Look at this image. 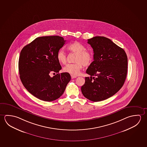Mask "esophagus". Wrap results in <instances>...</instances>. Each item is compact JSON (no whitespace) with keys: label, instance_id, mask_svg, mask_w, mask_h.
Listing matches in <instances>:
<instances>
[{"label":"esophagus","instance_id":"obj_1","mask_svg":"<svg viewBox=\"0 0 147 147\" xmlns=\"http://www.w3.org/2000/svg\"><path fill=\"white\" fill-rule=\"evenodd\" d=\"M71 78H72V79H73V78H76V77H77L76 76H75V75H71Z\"/></svg>","mask_w":147,"mask_h":147}]
</instances>
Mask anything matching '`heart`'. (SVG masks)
<instances>
[{
	"label": "heart",
	"mask_w": 147,
	"mask_h": 147,
	"mask_svg": "<svg viewBox=\"0 0 147 147\" xmlns=\"http://www.w3.org/2000/svg\"><path fill=\"white\" fill-rule=\"evenodd\" d=\"M67 49L71 52L77 53L74 63H69L63 68L65 72L76 75L80 74V71L84 66L91 65L93 60V54L91 51L86 50L84 46L78 42H74L67 47ZM58 62L65 64L67 62V55L64 51L60 49L58 51L56 55Z\"/></svg>",
	"instance_id": "heart-1"
}]
</instances>
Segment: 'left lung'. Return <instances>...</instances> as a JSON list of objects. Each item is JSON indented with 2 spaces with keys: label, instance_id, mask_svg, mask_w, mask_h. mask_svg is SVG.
Here are the masks:
<instances>
[{
  "label": "left lung",
  "instance_id": "1",
  "mask_svg": "<svg viewBox=\"0 0 147 147\" xmlns=\"http://www.w3.org/2000/svg\"><path fill=\"white\" fill-rule=\"evenodd\" d=\"M93 49L94 61L88 67L85 83L81 88L83 95L97 102L109 98L123 87L127 74L125 51L110 39L95 36L88 40Z\"/></svg>",
  "mask_w": 147,
  "mask_h": 147
}]
</instances>
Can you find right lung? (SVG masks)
<instances>
[{"label":"right lung","instance_id":"1","mask_svg":"<svg viewBox=\"0 0 147 147\" xmlns=\"http://www.w3.org/2000/svg\"><path fill=\"white\" fill-rule=\"evenodd\" d=\"M65 41L61 36L39 37L24 46L20 53L22 83L31 94L43 101L59 98L71 80L69 73H58L61 66L56 55ZM51 73L58 74L51 77Z\"/></svg>","mask_w":147,"mask_h":147}]
</instances>
